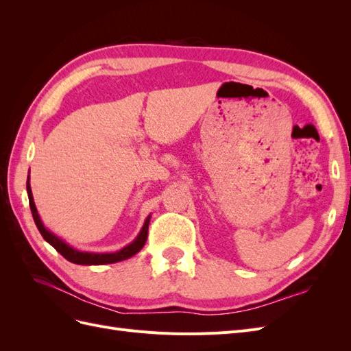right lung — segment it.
<instances>
[{"label":"right lung","instance_id":"right-lung-1","mask_svg":"<svg viewBox=\"0 0 351 351\" xmlns=\"http://www.w3.org/2000/svg\"><path fill=\"white\" fill-rule=\"evenodd\" d=\"M26 190H27V196H29V205L32 215H34V221L39 230V232L44 237L45 241H48L52 247H54L60 254H62L67 261L77 263V265H107V263H115V262H121L132 258L133 254L139 252L146 243L147 239V228H149V221L151 215L145 219V224L142 230L139 231L137 237L130 243L124 246L123 249L112 252V253H95V252H82L71 247L70 244H67L64 240H61L58 236H56L54 232H51L45 226L44 222L40 221V217L38 214V209L35 206L34 202V195H32V189L29 183V177H27V183H26Z\"/></svg>","mask_w":351,"mask_h":351}]
</instances>
